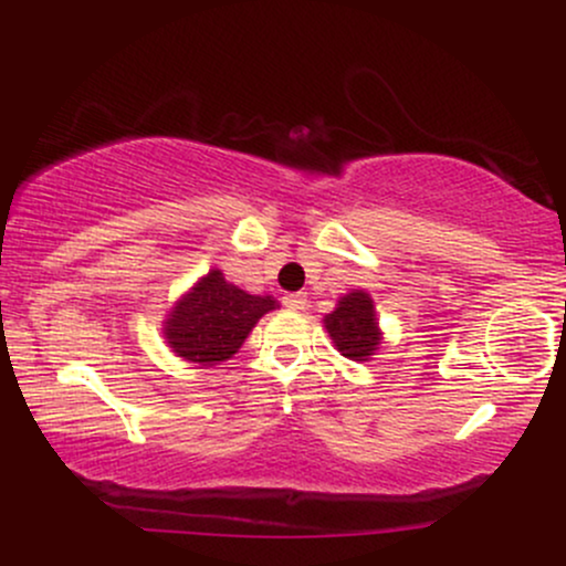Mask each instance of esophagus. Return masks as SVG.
I'll list each match as a JSON object with an SVG mask.
<instances>
[{"label": "esophagus", "mask_w": 566, "mask_h": 566, "mask_svg": "<svg viewBox=\"0 0 566 566\" xmlns=\"http://www.w3.org/2000/svg\"><path fill=\"white\" fill-rule=\"evenodd\" d=\"M284 305H287L290 311H303L308 301H305L303 292H292V295H284Z\"/></svg>", "instance_id": "34e87169"}]
</instances>
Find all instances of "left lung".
I'll use <instances>...</instances> for the list:
<instances>
[{"instance_id": "8db88e82", "label": "left lung", "mask_w": 566, "mask_h": 566, "mask_svg": "<svg viewBox=\"0 0 566 566\" xmlns=\"http://www.w3.org/2000/svg\"><path fill=\"white\" fill-rule=\"evenodd\" d=\"M324 329L329 340L350 361H369L378 354L382 343V329L375 314L373 295L365 290H350L337 297L333 314L324 316Z\"/></svg>"}]
</instances>
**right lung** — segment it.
I'll return each instance as SVG.
<instances>
[{
  "label": "right lung",
  "instance_id": "right-lung-1",
  "mask_svg": "<svg viewBox=\"0 0 566 566\" xmlns=\"http://www.w3.org/2000/svg\"><path fill=\"white\" fill-rule=\"evenodd\" d=\"M279 308L271 295H250L226 282L223 271L210 269L184 292L161 322V335L175 356L199 367L229 361L261 316Z\"/></svg>",
  "mask_w": 566,
  "mask_h": 566
}]
</instances>
